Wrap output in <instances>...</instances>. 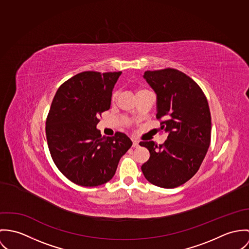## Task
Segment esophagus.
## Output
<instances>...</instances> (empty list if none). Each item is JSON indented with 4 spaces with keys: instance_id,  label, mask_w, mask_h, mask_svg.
Instances as JSON below:
<instances>
[{
    "instance_id": "esophagus-1",
    "label": "esophagus",
    "mask_w": 249,
    "mask_h": 249,
    "mask_svg": "<svg viewBox=\"0 0 249 249\" xmlns=\"http://www.w3.org/2000/svg\"><path fill=\"white\" fill-rule=\"evenodd\" d=\"M138 146H139V142L138 140H133V147L138 148Z\"/></svg>"
}]
</instances>
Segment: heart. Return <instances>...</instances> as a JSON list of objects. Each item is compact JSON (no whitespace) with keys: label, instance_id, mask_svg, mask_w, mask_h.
Returning a JSON list of instances; mask_svg holds the SVG:
<instances>
[{"label":"heart","instance_id":"obj_1","mask_svg":"<svg viewBox=\"0 0 249 249\" xmlns=\"http://www.w3.org/2000/svg\"><path fill=\"white\" fill-rule=\"evenodd\" d=\"M140 91H143V90H142V89H140V90H138V92H140Z\"/></svg>","mask_w":249,"mask_h":249}]
</instances>
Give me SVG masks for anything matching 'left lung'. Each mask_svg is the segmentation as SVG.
Instances as JSON below:
<instances>
[{"mask_svg": "<svg viewBox=\"0 0 249 249\" xmlns=\"http://www.w3.org/2000/svg\"><path fill=\"white\" fill-rule=\"evenodd\" d=\"M144 79L157 94V118L167 139L162 145L141 141L150 159L141 166L145 178L162 188H175L189 180L201 165L211 139L207 99L192 78L175 70L147 71Z\"/></svg>", "mask_w": 249, "mask_h": 249, "instance_id": "left-lung-1", "label": "left lung"}]
</instances>
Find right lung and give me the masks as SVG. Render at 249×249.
<instances>
[{"instance_id": "right-lung-1", "label": "right lung", "mask_w": 249, "mask_h": 249, "mask_svg": "<svg viewBox=\"0 0 249 249\" xmlns=\"http://www.w3.org/2000/svg\"><path fill=\"white\" fill-rule=\"evenodd\" d=\"M121 73H78L61 85L53 100L46 122L49 149L59 171L75 184L93 187L111 180L133 144L123 133L102 137L96 128Z\"/></svg>"}]
</instances>
